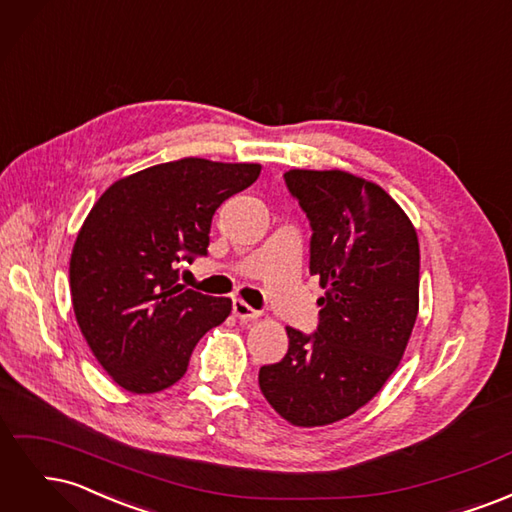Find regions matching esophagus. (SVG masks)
Segmentation results:
<instances>
[{"instance_id": "34e87169", "label": "esophagus", "mask_w": 512, "mask_h": 512, "mask_svg": "<svg viewBox=\"0 0 512 512\" xmlns=\"http://www.w3.org/2000/svg\"><path fill=\"white\" fill-rule=\"evenodd\" d=\"M232 314H235V316H237L239 320H243V322L256 320V318L260 316L258 309L250 307V305H247V303H245V301H241V299H235V301H232Z\"/></svg>"}]
</instances>
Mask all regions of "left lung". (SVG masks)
<instances>
[{
    "label": "left lung",
    "instance_id": "obj_1",
    "mask_svg": "<svg viewBox=\"0 0 512 512\" xmlns=\"http://www.w3.org/2000/svg\"><path fill=\"white\" fill-rule=\"evenodd\" d=\"M312 224L309 271L320 277L314 335L286 327L288 352L258 384L290 425L342 421L374 399L406 352L418 314L421 250L406 211L346 170L284 175Z\"/></svg>",
    "mask_w": 512,
    "mask_h": 512
}]
</instances>
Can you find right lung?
Instances as JSON below:
<instances>
[{
  "label": "right lung",
  "instance_id": "right-lung-1",
  "mask_svg": "<svg viewBox=\"0 0 512 512\" xmlns=\"http://www.w3.org/2000/svg\"><path fill=\"white\" fill-rule=\"evenodd\" d=\"M260 164L183 158L115 181L91 207L70 256L72 307L87 346L121 389L160 393L230 316L232 301L179 284V262L205 256L213 213Z\"/></svg>",
  "mask_w": 512,
  "mask_h": 512
}]
</instances>
